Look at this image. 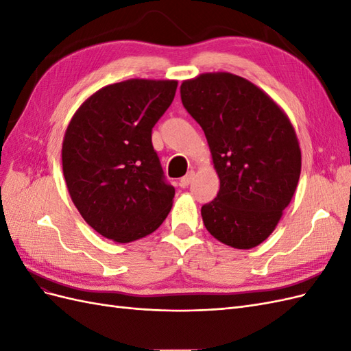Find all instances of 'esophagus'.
Here are the masks:
<instances>
[{"instance_id": "1", "label": "esophagus", "mask_w": 351, "mask_h": 351, "mask_svg": "<svg viewBox=\"0 0 351 351\" xmlns=\"http://www.w3.org/2000/svg\"><path fill=\"white\" fill-rule=\"evenodd\" d=\"M193 178H195V171H189L182 180H180V186L187 187L190 183L193 182Z\"/></svg>"}]
</instances>
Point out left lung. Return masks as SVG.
<instances>
[{
	"mask_svg": "<svg viewBox=\"0 0 351 351\" xmlns=\"http://www.w3.org/2000/svg\"><path fill=\"white\" fill-rule=\"evenodd\" d=\"M200 124L219 177L202 206L206 230L236 249L256 247L277 227L299 183L302 154L289 117L267 93L231 73H206L180 88Z\"/></svg>",
	"mask_w": 351,
	"mask_h": 351,
	"instance_id": "1",
	"label": "left lung"
}]
</instances>
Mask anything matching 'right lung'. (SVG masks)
Segmentation results:
<instances>
[{"mask_svg":"<svg viewBox=\"0 0 351 351\" xmlns=\"http://www.w3.org/2000/svg\"><path fill=\"white\" fill-rule=\"evenodd\" d=\"M176 89V80L114 83L73 115L62 142V173L73 204L104 237L142 239L171 210L176 190L152 146V129Z\"/></svg>","mask_w":351,"mask_h":351,"instance_id":"obj_1","label":"right lung"}]
</instances>
